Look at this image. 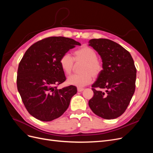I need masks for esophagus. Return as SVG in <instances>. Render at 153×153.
<instances>
[{"label": "esophagus", "mask_w": 153, "mask_h": 153, "mask_svg": "<svg viewBox=\"0 0 153 153\" xmlns=\"http://www.w3.org/2000/svg\"><path fill=\"white\" fill-rule=\"evenodd\" d=\"M84 90V88H81V87H78L77 88V91L78 92H82Z\"/></svg>", "instance_id": "obj_1"}]
</instances>
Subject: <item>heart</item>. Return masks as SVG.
<instances>
[{"instance_id": "1", "label": "heart", "mask_w": 153, "mask_h": 153, "mask_svg": "<svg viewBox=\"0 0 153 153\" xmlns=\"http://www.w3.org/2000/svg\"><path fill=\"white\" fill-rule=\"evenodd\" d=\"M96 51L87 46L76 50L73 53V58L68 53L63 54L59 60V64L63 72L66 75L71 73L75 63L82 64L79 75H74L68 78L69 85L82 87L87 85L92 81V77L96 78L102 73L103 64L98 57Z\"/></svg>"}]
</instances>
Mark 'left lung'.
I'll list each match as a JSON object with an SVG mask.
<instances>
[{"mask_svg":"<svg viewBox=\"0 0 153 153\" xmlns=\"http://www.w3.org/2000/svg\"><path fill=\"white\" fill-rule=\"evenodd\" d=\"M89 43L103 64L102 73L92 85L94 96L89 106L101 118H117L125 112L135 92L137 69L133 59L128 51L112 40L92 39Z\"/></svg>","mask_w":153,"mask_h":153,"instance_id":"obj_1","label":"left lung"}]
</instances>
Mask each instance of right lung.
Here are the masks:
<instances>
[{"instance_id": "obj_1", "label": "right lung", "mask_w": 153, "mask_h": 153, "mask_svg": "<svg viewBox=\"0 0 153 153\" xmlns=\"http://www.w3.org/2000/svg\"><path fill=\"white\" fill-rule=\"evenodd\" d=\"M81 44L62 36L38 41L27 50L19 64L17 88L29 113L42 121H51L65 112L77 89L55 87L66 80L59 64L64 53Z\"/></svg>"}]
</instances>
